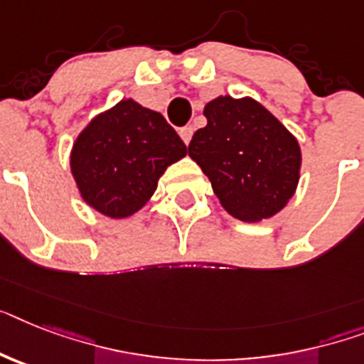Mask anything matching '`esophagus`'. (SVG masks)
Here are the masks:
<instances>
[{"label":"esophagus","mask_w":364,"mask_h":364,"mask_svg":"<svg viewBox=\"0 0 364 364\" xmlns=\"http://www.w3.org/2000/svg\"><path fill=\"white\" fill-rule=\"evenodd\" d=\"M191 135H193V128H191V126H184V128H180V137H182V141H184L186 145H189Z\"/></svg>","instance_id":"34e87169"}]
</instances>
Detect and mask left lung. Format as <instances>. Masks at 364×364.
Listing matches in <instances>:
<instances>
[{"mask_svg": "<svg viewBox=\"0 0 364 364\" xmlns=\"http://www.w3.org/2000/svg\"><path fill=\"white\" fill-rule=\"evenodd\" d=\"M204 117L208 124L195 132L188 152L223 208L242 221L283 210L299 180L296 137L253 98L219 96L206 104Z\"/></svg>", "mask_w": 364, "mask_h": 364, "instance_id": "8db88e82", "label": "left lung"}]
</instances>
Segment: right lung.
I'll use <instances>...</instances> for the list:
<instances>
[{
	"label": "right lung",
	"mask_w": 364,
	"mask_h": 364,
	"mask_svg": "<svg viewBox=\"0 0 364 364\" xmlns=\"http://www.w3.org/2000/svg\"><path fill=\"white\" fill-rule=\"evenodd\" d=\"M186 152L184 141L160 113L122 100L77 135L70 169L89 206L121 219L145 206L167 165Z\"/></svg>",
	"instance_id": "1"
}]
</instances>
